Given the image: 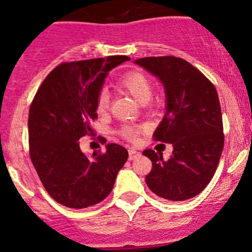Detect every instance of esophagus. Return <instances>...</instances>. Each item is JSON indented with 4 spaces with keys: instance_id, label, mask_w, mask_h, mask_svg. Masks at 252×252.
Listing matches in <instances>:
<instances>
[{
    "instance_id": "esophagus-1",
    "label": "esophagus",
    "mask_w": 252,
    "mask_h": 252,
    "mask_svg": "<svg viewBox=\"0 0 252 252\" xmlns=\"http://www.w3.org/2000/svg\"><path fill=\"white\" fill-rule=\"evenodd\" d=\"M140 158V152L136 151L135 149H130L128 150V160H135V158Z\"/></svg>"
}]
</instances>
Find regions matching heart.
<instances>
[{"mask_svg": "<svg viewBox=\"0 0 252 252\" xmlns=\"http://www.w3.org/2000/svg\"><path fill=\"white\" fill-rule=\"evenodd\" d=\"M120 86L125 89L128 94L138 102L145 103L150 100L152 94V85L150 78L145 73L138 72V71H132L127 72L121 77L119 81ZM108 102H110V96L106 91H102L97 97V112L98 114H105L108 108ZM138 128L133 126H125L122 128V135L128 140H136L137 137Z\"/></svg>", "mask_w": 252, "mask_h": 252, "instance_id": "1", "label": "heart"}]
</instances>
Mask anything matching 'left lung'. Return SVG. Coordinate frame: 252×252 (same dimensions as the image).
<instances>
[{
	"label": "left lung",
	"mask_w": 252,
	"mask_h": 252,
	"mask_svg": "<svg viewBox=\"0 0 252 252\" xmlns=\"http://www.w3.org/2000/svg\"><path fill=\"white\" fill-rule=\"evenodd\" d=\"M133 63L162 84L165 115L154 136L155 141L174 147L168 160H163L162 152L145 150L152 162L147 186L165 200H189L211 181L223 149L218 92L197 68L179 57H145Z\"/></svg>",
	"instance_id": "8db88e82"
}]
</instances>
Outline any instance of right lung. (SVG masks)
Returning <instances> with one entry per match:
<instances>
[{
    "label": "right lung",
    "mask_w": 252,
    "mask_h": 252,
    "mask_svg": "<svg viewBox=\"0 0 252 252\" xmlns=\"http://www.w3.org/2000/svg\"><path fill=\"white\" fill-rule=\"evenodd\" d=\"M108 56L57 66L43 80L30 107V156L41 182L55 201L85 209L105 200L128 152L116 144L92 158L81 151L80 140L94 133L97 97L108 72L128 61Z\"/></svg>",
    "instance_id": "obj_1"
}]
</instances>
